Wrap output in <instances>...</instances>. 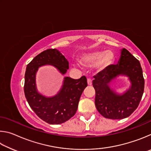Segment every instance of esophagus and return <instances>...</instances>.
<instances>
[{
	"mask_svg": "<svg viewBox=\"0 0 151 151\" xmlns=\"http://www.w3.org/2000/svg\"><path fill=\"white\" fill-rule=\"evenodd\" d=\"M87 84L88 86H91L92 85V80L90 78H88L87 79Z\"/></svg>",
	"mask_w": 151,
	"mask_h": 151,
	"instance_id": "34e87169",
	"label": "esophagus"
}]
</instances>
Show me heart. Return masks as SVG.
Returning <instances> with one entry per match:
<instances>
[{
    "label": "heart",
    "instance_id": "1",
    "mask_svg": "<svg viewBox=\"0 0 151 151\" xmlns=\"http://www.w3.org/2000/svg\"><path fill=\"white\" fill-rule=\"evenodd\" d=\"M114 55L111 50H96L83 55L79 59L81 65L86 67H93L96 65L98 71L106 70L114 63Z\"/></svg>",
    "mask_w": 151,
    "mask_h": 151
}]
</instances>
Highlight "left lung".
<instances>
[{"label":"left lung","instance_id":"1","mask_svg":"<svg viewBox=\"0 0 151 151\" xmlns=\"http://www.w3.org/2000/svg\"><path fill=\"white\" fill-rule=\"evenodd\" d=\"M118 64L94 76L95 106L102 116L110 119L129 116L139 106L145 88V80L139 60L125 48L121 50ZM121 76H127L131 86L122 94L117 93L109 85Z\"/></svg>","mask_w":151,"mask_h":151}]
</instances>
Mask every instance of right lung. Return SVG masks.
<instances>
[{"mask_svg":"<svg viewBox=\"0 0 151 151\" xmlns=\"http://www.w3.org/2000/svg\"><path fill=\"white\" fill-rule=\"evenodd\" d=\"M52 65L62 75L68 69V62L57 49H47L35 57L27 66L24 91L28 103L37 115L50 124L63 123L75 115L83 91L87 86L85 76L79 79L64 78L60 90L56 95L48 97L39 93L36 75L39 68Z\"/></svg>","mask_w":151,"mask_h":151,"instance_id":"1","label":"right lung"}]
</instances>
